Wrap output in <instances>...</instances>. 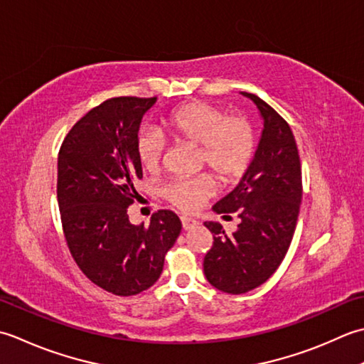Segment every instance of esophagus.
<instances>
[{
    "label": "esophagus",
    "mask_w": 364,
    "mask_h": 364,
    "mask_svg": "<svg viewBox=\"0 0 364 364\" xmlns=\"http://www.w3.org/2000/svg\"><path fill=\"white\" fill-rule=\"evenodd\" d=\"M182 221V228L185 229V231H191V229H195L199 226V221L193 220V218H187V217H182L181 218Z\"/></svg>",
    "instance_id": "esophagus-1"
}]
</instances>
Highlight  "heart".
<instances>
[{"instance_id": "1", "label": "heart", "mask_w": 364, "mask_h": 364, "mask_svg": "<svg viewBox=\"0 0 364 364\" xmlns=\"http://www.w3.org/2000/svg\"><path fill=\"white\" fill-rule=\"evenodd\" d=\"M163 129L174 141L199 147L201 159L221 182H234L245 174L256 152V133L243 117H228L209 103L193 102L173 111ZM165 143L157 133L144 130L136 139L138 160L146 171L160 166ZM212 193L209 177L176 179L163 195L181 210H196Z\"/></svg>"}]
</instances>
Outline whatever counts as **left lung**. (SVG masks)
<instances>
[{"label":"left lung","mask_w":364,"mask_h":364,"mask_svg":"<svg viewBox=\"0 0 364 364\" xmlns=\"http://www.w3.org/2000/svg\"><path fill=\"white\" fill-rule=\"evenodd\" d=\"M240 94L257 107L264 129L242 181L212 207L217 213L237 212L240 225L228 235L220 223H204L213 234L204 275L218 291L234 295L253 291L277 272L301 204V166L291 127L257 95Z\"/></svg>","instance_id":"1"}]
</instances>
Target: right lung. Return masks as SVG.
Returning <instances> with one entry per match:
<instances>
[{
  "mask_svg": "<svg viewBox=\"0 0 364 364\" xmlns=\"http://www.w3.org/2000/svg\"><path fill=\"white\" fill-rule=\"evenodd\" d=\"M157 97H114L73 125L58 157V204L69 250L94 284L119 296L146 291L161 275L182 223L159 210L149 226L127 209L143 177L136 154L139 125Z\"/></svg>",
  "mask_w": 364,
  "mask_h": 364,
  "instance_id": "add662e5",
  "label": "right lung"
}]
</instances>
